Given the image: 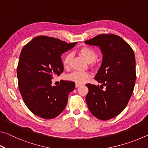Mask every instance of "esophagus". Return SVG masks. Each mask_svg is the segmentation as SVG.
<instances>
[{
  "label": "esophagus",
  "instance_id": "obj_1",
  "mask_svg": "<svg viewBox=\"0 0 148 148\" xmlns=\"http://www.w3.org/2000/svg\"><path fill=\"white\" fill-rule=\"evenodd\" d=\"M79 86H81V84H77V83H76V85H75V86H76V88H77V87H78Z\"/></svg>",
  "mask_w": 148,
  "mask_h": 148
}]
</instances>
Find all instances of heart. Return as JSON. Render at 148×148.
Listing matches in <instances>:
<instances>
[{
    "mask_svg": "<svg viewBox=\"0 0 148 148\" xmlns=\"http://www.w3.org/2000/svg\"><path fill=\"white\" fill-rule=\"evenodd\" d=\"M80 53L82 56H83L86 61L89 62H92L95 61L97 58V53L93 49L89 47H84L80 49ZM72 55L71 53H67L64 56L63 59V64L65 67L68 66L69 64L70 61H71ZM90 74L87 72H82V71H75L71 72V74L66 75V79L69 80V81L74 82L77 84H82L86 82L87 77H89Z\"/></svg>",
    "mask_w": 148,
    "mask_h": 148,
    "instance_id": "1",
    "label": "heart"
}]
</instances>
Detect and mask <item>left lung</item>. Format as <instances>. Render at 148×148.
Masks as SVG:
<instances>
[{
    "mask_svg": "<svg viewBox=\"0 0 148 148\" xmlns=\"http://www.w3.org/2000/svg\"><path fill=\"white\" fill-rule=\"evenodd\" d=\"M85 44L99 46L103 55L101 66L95 77L102 85L86 84L89 89L87 104L95 117L108 120L125 108L133 92L136 82L133 49L121 37L113 34L97 35Z\"/></svg>",
    "mask_w": 148,
    "mask_h": 148,
    "instance_id": "1",
    "label": "left lung"
}]
</instances>
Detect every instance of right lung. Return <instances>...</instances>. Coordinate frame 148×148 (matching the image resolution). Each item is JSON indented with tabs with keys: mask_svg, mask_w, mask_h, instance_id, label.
Segmentation results:
<instances>
[{
	"mask_svg": "<svg viewBox=\"0 0 148 148\" xmlns=\"http://www.w3.org/2000/svg\"><path fill=\"white\" fill-rule=\"evenodd\" d=\"M76 44L39 36L22 49L17 67L19 89L25 104L36 116L53 119L66 107L75 83L62 80L59 86H52L51 79L63 72L61 55Z\"/></svg>",
	"mask_w": 148,
	"mask_h": 148,
	"instance_id": "right-lung-1",
	"label": "right lung"
}]
</instances>
